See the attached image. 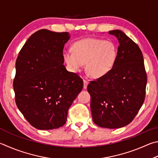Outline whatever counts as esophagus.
I'll list each match as a JSON object with an SVG mask.
<instances>
[{
    "mask_svg": "<svg viewBox=\"0 0 158 158\" xmlns=\"http://www.w3.org/2000/svg\"><path fill=\"white\" fill-rule=\"evenodd\" d=\"M88 84V82L86 81V80H84V89H86Z\"/></svg>",
    "mask_w": 158,
    "mask_h": 158,
    "instance_id": "1",
    "label": "esophagus"
}]
</instances>
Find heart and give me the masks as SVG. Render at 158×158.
Segmentation results:
<instances>
[{
  "instance_id": "heart-1",
  "label": "heart",
  "mask_w": 158,
  "mask_h": 158,
  "mask_svg": "<svg viewBox=\"0 0 158 158\" xmlns=\"http://www.w3.org/2000/svg\"><path fill=\"white\" fill-rule=\"evenodd\" d=\"M73 49L65 50L63 58L69 70L77 73L85 64V70L94 79L110 73L115 65L117 49L110 41L87 38L74 43Z\"/></svg>"
}]
</instances>
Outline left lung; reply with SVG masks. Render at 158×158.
Returning a JSON list of instances; mask_svg holds the SVG:
<instances>
[{
    "label": "left lung",
    "mask_w": 158,
    "mask_h": 158,
    "mask_svg": "<svg viewBox=\"0 0 158 158\" xmlns=\"http://www.w3.org/2000/svg\"><path fill=\"white\" fill-rule=\"evenodd\" d=\"M118 40L115 65L106 75L90 81V110L94 123L119 128L133 121L144 103L147 77L139 48L119 30L108 32Z\"/></svg>",
    "instance_id": "obj_1"
}]
</instances>
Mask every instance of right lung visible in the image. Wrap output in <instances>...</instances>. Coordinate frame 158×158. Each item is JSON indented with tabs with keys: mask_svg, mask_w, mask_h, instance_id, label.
Here are the masks:
<instances>
[{
	"mask_svg": "<svg viewBox=\"0 0 158 158\" xmlns=\"http://www.w3.org/2000/svg\"><path fill=\"white\" fill-rule=\"evenodd\" d=\"M70 39L68 32L40 30L27 39L17 57L13 83L16 104L39 130L63 127L83 88V80L64 65L63 51Z\"/></svg>",
	"mask_w": 158,
	"mask_h": 158,
	"instance_id": "1",
	"label": "right lung"
}]
</instances>
